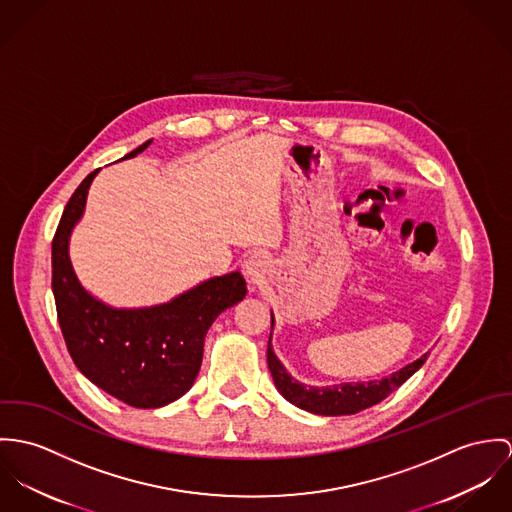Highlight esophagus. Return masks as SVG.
I'll return each mask as SVG.
<instances>
[{
    "mask_svg": "<svg viewBox=\"0 0 512 512\" xmlns=\"http://www.w3.org/2000/svg\"><path fill=\"white\" fill-rule=\"evenodd\" d=\"M267 269H269V261H267V257L261 255V253H253V255L245 261V275H247V279L253 281V283H257L259 279H263L265 273H267Z\"/></svg>",
    "mask_w": 512,
    "mask_h": 512,
    "instance_id": "34e87169",
    "label": "esophagus"
}]
</instances>
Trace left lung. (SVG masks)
Masks as SVG:
<instances>
[{"label":"left lung","instance_id":"obj_1","mask_svg":"<svg viewBox=\"0 0 512 512\" xmlns=\"http://www.w3.org/2000/svg\"><path fill=\"white\" fill-rule=\"evenodd\" d=\"M275 326V318L271 312V330ZM273 336V334H271ZM428 359V353H424L420 359L404 365L389 377H383L379 381H363V383H341L330 387H312L296 381L286 369L279 357L273 351L271 338L267 345V363L269 371L273 375L277 391L294 406L320 414V416H343V414H355L361 412L383 398L389 397L395 389H398L406 379H410Z\"/></svg>","mask_w":512,"mask_h":512}]
</instances>
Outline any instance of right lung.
I'll list each match as a JSON object with an SVG mask.
<instances>
[{
  "label": "right lung",
  "instance_id": "obj_1",
  "mask_svg": "<svg viewBox=\"0 0 512 512\" xmlns=\"http://www.w3.org/2000/svg\"><path fill=\"white\" fill-rule=\"evenodd\" d=\"M151 143L123 159L137 157ZM98 172H90L70 196L53 239L58 324L74 365L88 381L129 406L161 408L190 391L210 326L245 298L247 286L233 271L145 308H114L90 294L74 273L68 249Z\"/></svg>",
  "mask_w": 512,
  "mask_h": 512
}]
</instances>
